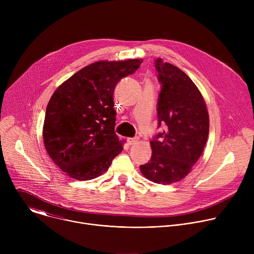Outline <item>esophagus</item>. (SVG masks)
<instances>
[{
  "label": "esophagus",
  "instance_id": "obj_1",
  "mask_svg": "<svg viewBox=\"0 0 254 254\" xmlns=\"http://www.w3.org/2000/svg\"><path fill=\"white\" fill-rule=\"evenodd\" d=\"M138 141V137H128L127 138V143L129 146H132V144L136 143Z\"/></svg>",
  "mask_w": 254,
  "mask_h": 254
}]
</instances>
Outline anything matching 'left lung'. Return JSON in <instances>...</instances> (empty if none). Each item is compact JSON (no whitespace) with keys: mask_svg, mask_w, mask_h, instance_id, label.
Returning <instances> with one entry per match:
<instances>
[{"mask_svg":"<svg viewBox=\"0 0 254 254\" xmlns=\"http://www.w3.org/2000/svg\"><path fill=\"white\" fill-rule=\"evenodd\" d=\"M162 89L158 101L159 127L166 130L151 140V161L139 167L144 178L157 184L179 182L201 157L209 134V115L196 84L177 66L156 60Z\"/></svg>","mask_w":254,"mask_h":254,"instance_id":"8db88e82","label":"left lung"}]
</instances>
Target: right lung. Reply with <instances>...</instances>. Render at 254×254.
<instances>
[{
  "label": "right lung",
  "instance_id": "obj_1",
  "mask_svg": "<svg viewBox=\"0 0 254 254\" xmlns=\"http://www.w3.org/2000/svg\"><path fill=\"white\" fill-rule=\"evenodd\" d=\"M142 59L97 61L60 84L45 114L43 141L59 169L78 181L95 179L110 168L126 140L115 132L117 83Z\"/></svg>",
  "mask_w": 254,
  "mask_h": 254
}]
</instances>
